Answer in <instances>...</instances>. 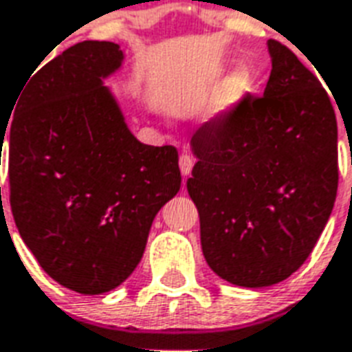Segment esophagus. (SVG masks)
I'll use <instances>...</instances> for the list:
<instances>
[{
	"mask_svg": "<svg viewBox=\"0 0 352 352\" xmlns=\"http://www.w3.org/2000/svg\"><path fill=\"white\" fill-rule=\"evenodd\" d=\"M179 168H181L183 177H188L192 173V168H194V158L186 155V153H183V155L179 156Z\"/></svg>",
	"mask_w": 352,
	"mask_h": 352,
	"instance_id": "34e87169",
	"label": "esophagus"
}]
</instances>
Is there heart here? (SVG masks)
I'll list each match as a JSON object with an SVG mask.
<instances>
[{
	"label": "heart",
	"mask_w": 352,
	"mask_h": 352,
	"mask_svg": "<svg viewBox=\"0 0 352 352\" xmlns=\"http://www.w3.org/2000/svg\"><path fill=\"white\" fill-rule=\"evenodd\" d=\"M252 87V72L248 67H236L229 72L226 80L220 83V87L212 96L209 108L205 111V121L216 123L231 116L236 110V106L242 102V98L248 95Z\"/></svg>",
	"instance_id": "1"
}]
</instances>
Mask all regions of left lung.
Wrapping results in <instances>:
<instances>
[{
  "label": "left lung",
  "mask_w": 352,
  "mask_h": 352,
  "mask_svg": "<svg viewBox=\"0 0 352 352\" xmlns=\"http://www.w3.org/2000/svg\"><path fill=\"white\" fill-rule=\"evenodd\" d=\"M263 96H244L190 140L186 183L199 212L203 256L226 282L269 287L300 269L338 192V123L327 91L293 52L267 43Z\"/></svg>",
  "instance_id": "left-lung-1"
}]
</instances>
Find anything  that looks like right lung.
Returning <instances> with one entry per match:
<instances>
[{
    "label": "right lung",
    "instance_id": "obj_1",
    "mask_svg": "<svg viewBox=\"0 0 352 352\" xmlns=\"http://www.w3.org/2000/svg\"><path fill=\"white\" fill-rule=\"evenodd\" d=\"M123 61L116 43L70 46L30 74L7 121L20 236L46 274L82 295L108 293L134 272L156 212L181 188L175 147L138 142L104 85Z\"/></svg>",
    "mask_w": 352,
    "mask_h": 352
}]
</instances>
